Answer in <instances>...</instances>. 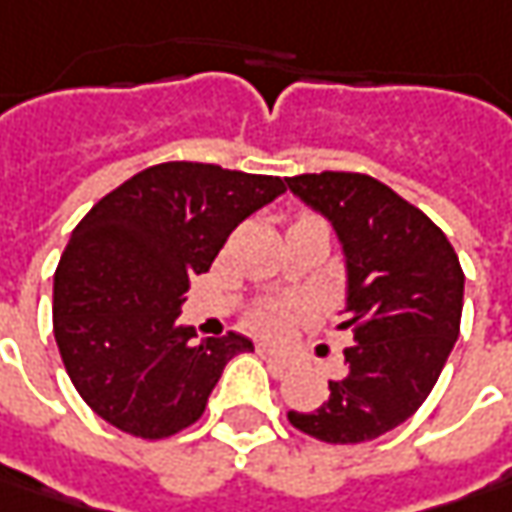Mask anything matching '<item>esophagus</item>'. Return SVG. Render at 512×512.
<instances>
[{
	"instance_id": "esophagus-1",
	"label": "esophagus",
	"mask_w": 512,
	"mask_h": 512,
	"mask_svg": "<svg viewBox=\"0 0 512 512\" xmlns=\"http://www.w3.org/2000/svg\"><path fill=\"white\" fill-rule=\"evenodd\" d=\"M257 352H260V358L266 361V364H272L275 369H289L292 367V361H289V355L278 349V346L272 344H257Z\"/></svg>"
}]
</instances>
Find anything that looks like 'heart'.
Here are the masks:
<instances>
[{
	"label": "heart",
	"mask_w": 512,
	"mask_h": 512,
	"mask_svg": "<svg viewBox=\"0 0 512 512\" xmlns=\"http://www.w3.org/2000/svg\"><path fill=\"white\" fill-rule=\"evenodd\" d=\"M295 318V309L289 303H269V306H260L252 312V326L266 332V335H280L289 323Z\"/></svg>",
	"instance_id": "heart-1"
}]
</instances>
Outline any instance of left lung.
<instances>
[{"mask_svg":"<svg viewBox=\"0 0 512 512\" xmlns=\"http://www.w3.org/2000/svg\"><path fill=\"white\" fill-rule=\"evenodd\" d=\"M321 212L346 257L344 375L292 427L326 444H361L404 424L433 392L461 326L464 272L447 234L421 209L355 171L286 177Z\"/></svg>","mask_w":512,"mask_h":512,"instance_id":"1","label":"left lung"}]
</instances>
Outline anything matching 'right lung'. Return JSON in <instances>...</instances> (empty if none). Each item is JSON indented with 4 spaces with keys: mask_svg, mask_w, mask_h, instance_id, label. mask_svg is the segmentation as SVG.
Wrapping results in <instances>:
<instances>
[{
    "mask_svg": "<svg viewBox=\"0 0 512 512\" xmlns=\"http://www.w3.org/2000/svg\"><path fill=\"white\" fill-rule=\"evenodd\" d=\"M286 191L280 177L160 163L79 220L54 275V338L82 401L111 427L168 438L191 427L249 338L194 341L180 323L189 280L226 237Z\"/></svg>",
    "mask_w": 512,
    "mask_h": 512,
    "instance_id": "add662e5",
    "label": "right lung"
}]
</instances>
